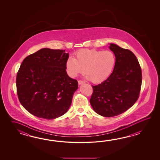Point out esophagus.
<instances>
[{"label":"esophagus","instance_id":"34e87169","mask_svg":"<svg viewBox=\"0 0 160 160\" xmlns=\"http://www.w3.org/2000/svg\"><path fill=\"white\" fill-rule=\"evenodd\" d=\"M78 82L79 85H82V84H83V83H85V82L83 81H81V80H79Z\"/></svg>","mask_w":160,"mask_h":160}]
</instances>
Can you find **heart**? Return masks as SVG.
Returning <instances> with one entry per match:
<instances>
[{
    "label": "heart",
    "mask_w": 160,
    "mask_h": 160,
    "mask_svg": "<svg viewBox=\"0 0 160 160\" xmlns=\"http://www.w3.org/2000/svg\"><path fill=\"white\" fill-rule=\"evenodd\" d=\"M116 64V56L110 50L83 49L76 52L75 58L66 62L69 76L75 77L85 72L86 78L94 83L105 81L112 74Z\"/></svg>",
    "instance_id": "1"
}]
</instances>
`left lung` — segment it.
Masks as SVG:
<instances>
[{"mask_svg":"<svg viewBox=\"0 0 160 160\" xmlns=\"http://www.w3.org/2000/svg\"><path fill=\"white\" fill-rule=\"evenodd\" d=\"M116 64L109 78L92 86L90 102L97 114L106 117L118 116L137 101L142 83V72L138 59L132 51L110 43Z\"/></svg>","mask_w":160,"mask_h":160,"instance_id":"obj_1","label":"left lung"}]
</instances>
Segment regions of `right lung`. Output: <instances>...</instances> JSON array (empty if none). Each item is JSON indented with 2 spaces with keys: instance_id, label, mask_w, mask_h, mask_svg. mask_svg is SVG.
I'll list each match as a JSON object with an SVG mask.
<instances>
[{
  "instance_id": "obj_1",
  "label": "right lung",
  "mask_w": 160,
  "mask_h": 160,
  "mask_svg": "<svg viewBox=\"0 0 160 160\" xmlns=\"http://www.w3.org/2000/svg\"><path fill=\"white\" fill-rule=\"evenodd\" d=\"M65 51L44 48L22 62L16 79L18 97L31 114L52 119L68 111L78 85L66 71Z\"/></svg>"
}]
</instances>
